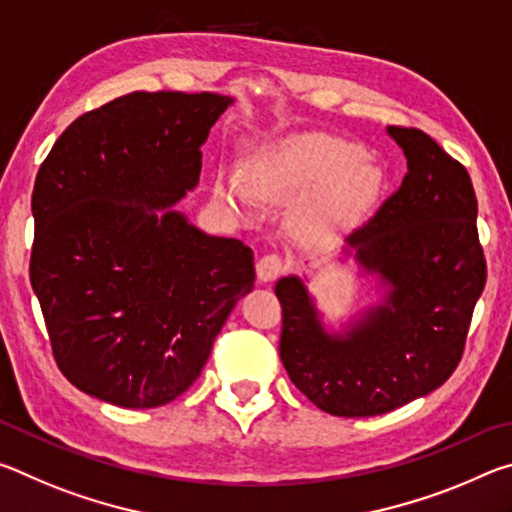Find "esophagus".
I'll return each mask as SVG.
<instances>
[{
  "label": "esophagus",
  "instance_id": "1",
  "mask_svg": "<svg viewBox=\"0 0 512 512\" xmlns=\"http://www.w3.org/2000/svg\"><path fill=\"white\" fill-rule=\"evenodd\" d=\"M284 268H287V264H284L282 255L268 253L264 257H259L257 259V277H259V282L275 280V277H280L284 273Z\"/></svg>",
  "mask_w": 512,
  "mask_h": 512
}]
</instances>
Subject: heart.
Segmentation results:
<instances>
[{"label":"heart","instance_id":"heart-1","mask_svg":"<svg viewBox=\"0 0 512 512\" xmlns=\"http://www.w3.org/2000/svg\"><path fill=\"white\" fill-rule=\"evenodd\" d=\"M246 185L262 198H289L320 187V194L300 214L309 235L339 230L357 216L379 187V171L361 160V149L336 137L309 133L291 137L250 164ZM219 194L246 201L248 189L223 176Z\"/></svg>","mask_w":512,"mask_h":512}]
</instances>
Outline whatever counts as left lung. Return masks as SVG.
Wrapping results in <instances>:
<instances>
[{
    "mask_svg": "<svg viewBox=\"0 0 512 512\" xmlns=\"http://www.w3.org/2000/svg\"><path fill=\"white\" fill-rule=\"evenodd\" d=\"M402 187L350 235L357 262L388 287L350 332L327 334L298 277H282L280 359L320 411L366 418L397 409L452 377L485 287L470 173L420 128L391 126Z\"/></svg>",
    "mask_w": 512,
    "mask_h": 512,
    "instance_id": "left-lung-1",
    "label": "left lung"
}]
</instances>
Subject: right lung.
<instances>
[{
	"label": "right lung",
	"mask_w": 512,
	"mask_h": 512,
	"mask_svg": "<svg viewBox=\"0 0 512 512\" xmlns=\"http://www.w3.org/2000/svg\"><path fill=\"white\" fill-rule=\"evenodd\" d=\"M230 103L124 94L72 121L40 164L29 277L56 366L79 391L124 409L176 400L253 289V250L169 210L198 183Z\"/></svg>",
	"instance_id": "add662e5"
}]
</instances>
